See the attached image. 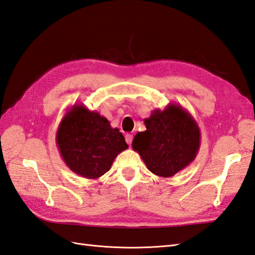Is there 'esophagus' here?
I'll return each mask as SVG.
<instances>
[{
  "label": "esophagus",
  "instance_id": "34e87169",
  "mask_svg": "<svg viewBox=\"0 0 255 255\" xmlns=\"http://www.w3.org/2000/svg\"><path fill=\"white\" fill-rule=\"evenodd\" d=\"M132 140H133V135L132 134H127L126 135V141L128 144H130L132 143Z\"/></svg>",
  "mask_w": 255,
  "mask_h": 255
}]
</instances>
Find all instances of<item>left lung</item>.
<instances>
[{"label": "left lung", "mask_w": 255, "mask_h": 255, "mask_svg": "<svg viewBox=\"0 0 255 255\" xmlns=\"http://www.w3.org/2000/svg\"><path fill=\"white\" fill-rule=\"evenodd\" d=\"M146 129L134 137L132 146L146 168L160 177H171L194 161L201 133L192 116L179 104L154 110L144 119Z\"/></svg>", "instance_id": "obj_1"}]
</instances>
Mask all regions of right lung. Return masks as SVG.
I'll return each mask as SVG.
<instances>
[{
	"instance_id": "right-lung-1",
	"label": "right lung",
	"mask_w": 255,
	"mask_h": 255,
	"mask_svg": "<svg viewBox=\"0 0 255 255\" xmlns=\"http://www.w3.org/2000/svg\"><path fill=\"white\" fill-rule=\"evenodd\" d=\"M56 144L68 168L90 180L109 171L118 154L128 148L117 128L82 103L74 104L61 119Z\"/></svg>"
}]
</instances>
